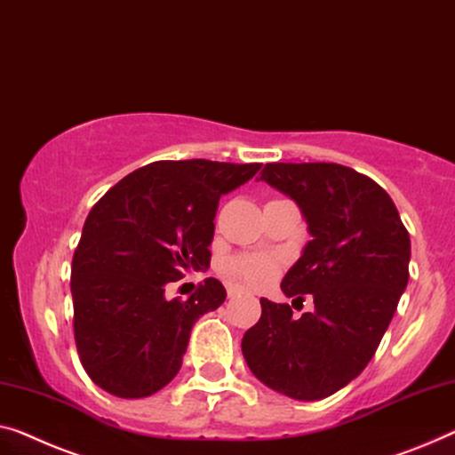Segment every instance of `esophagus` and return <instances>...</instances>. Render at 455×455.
Segmentation results:
<instances>
[{"instance_id": "obj_1", "label": "esophagus", "mask_w": 455, "mask_h": 455, "mask_svg": "<svg viewBox=\"0 0 455 455\" xmlns=\"http://www.w3.org/2000/svg\"><path fill=\"white\" fill-rule=\"evenodd\" d=\"M239 294H243V290H239V288H228V296H230V298L239 296Z\"/></svg>"}]
</instances>
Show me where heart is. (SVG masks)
Returning a JSON list of instances; mask_svg holds the SVG:
<instances>
[{"label":"heart","mask_w":455,"mask_h":455,"mask_svg":"<svg viewBox=\"0 0 455 455\" xmlns=\"http://www.w3.org/2000/svg\"><path fill=\"white\" fill-rule=\"evenodd\" d=\"M282 263L277 257L267 253H255V255H241L235 257L228 263L230 275H235L236 280L249 283L253 288H263L271 283L280 274Z\"/></svg>","instance_id":"b5f03b06"}]
</instances>
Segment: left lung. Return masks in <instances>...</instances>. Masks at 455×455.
<instances>
[{"mask_svg":"<svg viewBox=\"0 0 455 455\" xmlns=\"http://www.w3.org/2000/svg\"><path fill=\"white\" fill-rule=\"evenodd\" d=\"M300 206L313 239L286 277L288 298L313 294L315 310L261 298L243 337L255 378L296 401H321L362 374L409 283L411 239L386 189L337 163H267L261 178Z\"/></svg>","mask_w":455,"mask_h":455,"instance_id":"left-lung-1","label":"left lung"}]
</instances>
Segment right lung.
<instances>
[{"instance_id": "1", "label": "right lung", "mask_w": 455, "mask_h": 455, "mask_svg": "<svg viewBox=\"0 0 455 455\" xmlns=\"http://www.w3.org/2000/svg\"><path fill=\"white\" fill-rule=\"evenodd\" d=\"M259 167L155 161L92 208L73 255L71 294L77 354L100 388L145 398L178 376L194 323L219 308L227 290L208 277L188 300H167L165 288L210 266L220 196Z\"/></svg>"}]
</instances>
